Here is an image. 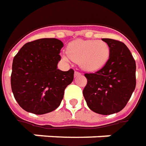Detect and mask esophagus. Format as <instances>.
<instances>
[{
	"label": "esophagus",
	"instance_id": "esophagus-1",
	"mask_svg": "<svg viewBox=\"0 0 146 146\" xmlns=\"http://www.w3.org/2000/svg\"><path fill=\"white\" fill-rule=\"evenodd\" d=\"M82 73H79V72H77V71H75V73H74V77L75 78H77V77H78V76H80Z\"/></svg>",
	"mask_w": 146,
	"mask_h": 146
}]
</instances>
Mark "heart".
Returning <instances> with one entry per match:
<instances>
[{
    "label": "heart",
    "instance_id": "b5f03b06",
    "mask_svg": "<svg viewBox=\"0 0 146 146\" xmlns=\"http://www.w3.org/2000/svg\"><path fill=\"white\" fill-rule=\"evenodd\" d=\"M111 48L103 40L78 39L68 44V51L62 53L66 61L74 60L85 71L94 72L103 67L110 57Z\"/></svg>",
    "mask_w": 146,
    "mask_h": 146
}]
</instances>
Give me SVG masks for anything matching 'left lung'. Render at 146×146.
Here are the masks:
<instances>
[{
  "mask_svg": "<svg viewBox=\"0 0 146 146\" xmlns=\"http://www.w3.org/2000/svg\"><path fill=\"white\" fill-rule=\"evenodd\" d=\"M111 48L110 57L101 69L86 73L83 96L95 113L111 115L123 109L136 87V62L128 47L111 38H102Z\"/></svg>",
  "mask_w": 146,
  "mask_h": 146,
  "instance_id": "1",
  "label": "left lung"
}]
</instances>
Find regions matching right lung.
<instances>
[{
  "mask_svg": "<svg viewBox=\"0 0 146 146\" xmlns=\"http://www.w3.org/2000/svg\"><path fill=\"white\" fill-rule=\"evenodd\" d=\"M64 43L57 38L29 42L14 56L11 88L19 106L27 112L43 115L60 106L74 71L57 68Z\"/></svg>",
  "mask_w": 146,
  "mask_h": 146,
  "instance_id": "right-lung-1",
  "label": "right lung"
}]
</instances>
